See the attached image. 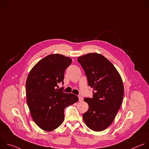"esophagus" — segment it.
<instances>
[{"mask_svg": "<svg viewBox=\"0 0 149 149\" xmlns=\"http://www.w3.org/2000/svg\"><path fill=\"white\" fill-rule=\"evenodd\" d=\"M78 98H79V101H82L83 100V97L82 96V95H78Z\"/></svg>", "mask_w": 149, "mask_h": 149, "instance_id": "esophagus-1", "label": "esophagus"}]
</instances>
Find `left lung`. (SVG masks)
<instances>
[{
  "label": "left lung",
  "mask_w": 149,
  "mask_h": 149,
  "mask_svg": "<svg viewBox=\"0 0 149 149\" xmlns=\"http://www.w3.org/2000/svg\"><path fill=\"white\" fill-rule=\"evenodd\" d=\"M93 89V97H86L89 109L84 121L92 130L101 132L112 123L120 109L124 95L122 79L113 63L102 55L90 53L78 58Z\"/></svg>",
  "instance_id": "obj_1"
}]
</instances>
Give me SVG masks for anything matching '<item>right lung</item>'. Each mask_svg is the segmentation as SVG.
<instances>
[{
    "label": "right lung",
    "instance_id": "add662e5",
    "mask_svg": "<svg viewBox=\"0 0 149 149\" xmlns=\"http://www.w3.org/2000/svg\"><path fill=\"white\" fill-rule=\"evenodd\" d=\"M72 59L51 54L39 61L29 73L26 82V102L35 123L42 130L52 131L64 120V109L78 101V96L63 92L64 72Z\"/></svg>",
    "mask_w": 149,
    "mask_h": 149
}]
</instances>
